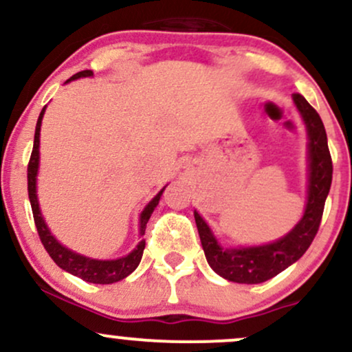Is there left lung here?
<instances>
[{"mask_svg": "<svg viewBox=\"0 0 352 352\" xmlns=\"http://www.w3.org/2000/svg\"><path fill=\"white\" fill-rule=\"evenodd\" d=\"M293 100L301 112L309 137L308 204L300 223L274 243L250 248H221L204 218L193 212L208 265L213 272L228 281L256 285L276 276L305 254L321 225L324 201L333 180V160L328 147V137L321 117L311 107L308 100L301 94H293Z\"/></svg>", "mask_w": 352, "mask_h": 352, "instance_id": "obj_1", "label": "left lung"}]
</instances>
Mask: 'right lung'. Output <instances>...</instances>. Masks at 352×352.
Wrapping results in <instances>:
<instances>
[{"label": "right lung", "mask_w": 352, "mask_h": 352, "mask_svg": "<svg viewBox=\"0 0 352 352\" xmlns=\"http://www.w3.org/2000/svg\"><path fill=\"white\" fill-rule=\"evenodd\" d=\"M92 76V71H80L78 74L72 76V79L78 78H87ZM46 107H43L41 114H39L38 124H36V132H34V145L33 152H31L30 164H28V195H30L31 208H33V217L36 228H38V235L41 238V243L46 248V252L50 253V256L54 260V263L59 268L66 270L67 273L74 274V276L80 278V280L89 281V283H98V285H111V283L124 280L125 276H129L134 270L139 266L140 260H142V253L145 248V240L140 241L137 245V248L132 253H129L127 256L119 258V260H92V258L82 256L71 250H67L66 246H63L51 235V232L47 230L46 223H44L41 210H39L38 204V195H36V175H38V165H39V131H41V120L44 116ZM165 187L153 197L151 204L144 208V212L140 213V236L145 233V227H147V221L151 218L152 212L159 205L160 197Z\"/></svg>", "instance_id": "1"}]
</instances>
